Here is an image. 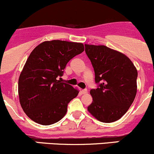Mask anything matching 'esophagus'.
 <instances>
[{
    "instance_id": "obj_1",
    "label": "esophagus",
    "mask_w": 154,
    "mask_h": 154,
    "mask_svg": "<svg viewBox=\"0 0 154 154\" xmlns=\"http://www.w3.org/2000/svg\"><path fill=\"white\" fill-rule=\"evenodd\" d=\"M81 92L82 94H87V92H88V90H87L86 88H85V89H82Z\"/></svg>"
}]
</instances>
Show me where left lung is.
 Segmentation results:
<instances>
[{"label": "left lung", "mask_w": 154, "mask_h": 154, "mask_svg": "<svg viewBox=\"0 0 154 154\" xmlns=\"http://www.w3.org/2000/svg\"><path fill=\"white\" fill-rule=\"evenodd\" d=\"M95 74L96 89L88 111L99 121L115 122L127 112L137 94V69L122 53L105 46L85 45Z\"/></svg>", "instance_id": "8db88e82"}]
</instances>
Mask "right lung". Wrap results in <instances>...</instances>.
<instances>
[{
	"mask_svg": "<svg viewBox=\"0 0 154 154\" xmlns=\"http://www.w3.org/2000/svg\"><path fill=\"white\" fill-rule=\"evenodd\" d=\"M83 51L82 43L51 40L31 52L19 77L18 94L23 110L32 120L49 125L65 116L68 104L79 91L59 77L69 61Z\"/></svg>",
	"mask_w": 154,
	"mask_h": 154,
	"instance_id": "obj_1",
	"label": "right lung"
}]
</instances>
